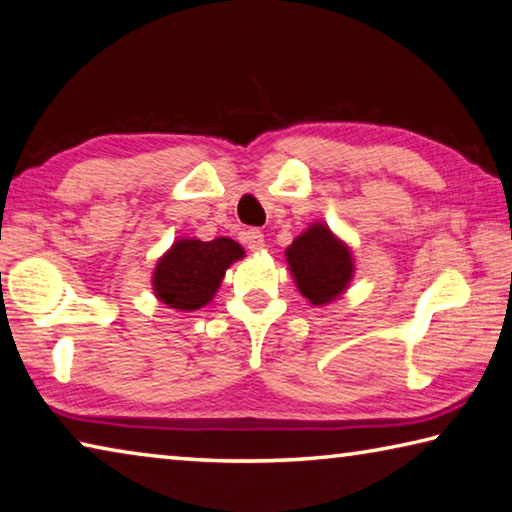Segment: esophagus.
Returning a JSON list of instances; mask_svg holds the SVG:
<instances>
[{"mask_svg":"<svg viewBox=\"0 0 512 512\" xmlns=\"http://www.w3.org/2000/svg\"><path fill=\"white\" fill-rule=\"evenodd\" d=\"M242 240H245V245L251 251H261L265 247V236L258 229H249V231L242 233Z\"/></svg>","mask_w":512,"mask_h":512,"instance_id":"esophagus-1","label":"esophagus"}]
</instances>
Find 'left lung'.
<instances>
[{
    "label": "left lung",
    "instance_id": "obj_1",
    "mask_svg": "<svg viewBox=\"0 0 512 512\" xmlns=\"http://www.w3.org/2000/svg\"><path fill=\"white\" fill-rule=\"evenodd\" d=\"M286 261L301 295L313 306L331 304L354 279V258L349 247L326 224H311L292 240Z\"/></svg>",
    "mask_w": 512,
    "mask_h": 512
}]
</instances>
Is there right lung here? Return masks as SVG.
I'll return each mask as SVG.
<instances>
[{
  "label": "right lung",
  "mask_w": 512,
  "mask_h": 512,
  "mask_svg": "<svg viewBox=\"0 0 512 512\" xmlns=\"http://www.w3.org/2000/svg\"><path fill=\"white\" fill-rule=\"evenodd\" d=\"M242 256L245 249L231 238H181L158 258L154 295L177 311H197L215 297L229 265Z\"/></svg>",
  "instance_id": "obj_1"
}]
</instances>
